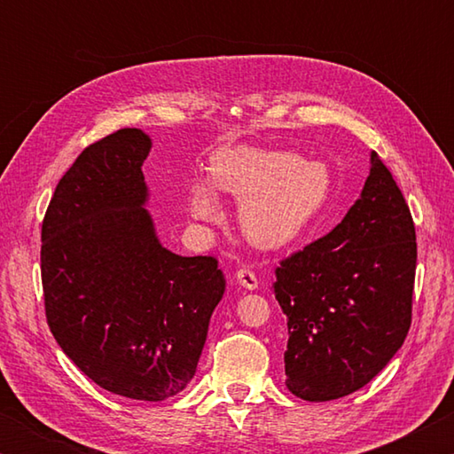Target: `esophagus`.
I'll return each instance as SVG.
<instances>
[{
    "label": "esophagus",
    "mask_w": 454,
    "mask_h": 454,
    "mask_svg": "<svg viewBox=\"0 0 454 454\" xmlns=\"http://www.w3.org/2000/svg\"><path fill=\"white\" fill-rule=\"evenodd\" d=\"M236 280L246 290H256L258 288V278H256V274L250 270V268H240V270L236 272Z\"/></svg>",
    "instance_id": "34e87169"
}]
</instances>
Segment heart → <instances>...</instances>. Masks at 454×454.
Wrapping results in <instances>:
<instances>
[{
	"label": "heart",
	"mask_w": 454,
	"mask_h": 454,
	"mask_svg": "<svg viewBox=\"0 0 454 454\" xmlns=\"http://www.w3.org/2000/svg\"><path fill=\"white\" fill-rule=\"evenodd\" d=\"M212 182L196 180L188 208L196 220L220 216L218 190L240 198V226L260 248H284L318 224L333 198V174L320 160H302L288 150L250 145L224 148L212 156Z\"/></svg>",
	"instance_id": "1"
}]
</instances>
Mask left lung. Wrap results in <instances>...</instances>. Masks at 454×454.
I'll list each match as a JSON object with an SVG mask.
<instances>
[{
  "mask_svg": "<svg viewBox=\"0 0 454 454\" xmlns=\"http://www.w3.org/2000/svg\"><path fill=\"white\" fill-rule=\"evenodd\" d=\"M414 270L411 210L371 152V174L340 224L276 268L290 393L326 403L371 382L409 333Z\"/></svg>",
  "mask_w": 454,
  "mask_h": 454,
  "instance_id": "obj_1",
  "label": "left lung"
}]
</instances>
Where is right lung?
I'll list each match as a JSON object with an SVG mask.
<instances>
[{
	"label": "right lung",
	"instance_id": "add662e5",
	"mask_svg": "<svg viewBox=\"0 0 454 454\" xmlns=\"http://www.w3.org/2000/svg\"><path fill=\"white\" fill-rule=\"evenodd\" d=\"M150 150L126 128L80 153L45 212L42 284L66 356L110 393L158 403L194 379L226 280L214 258L160 242L145 210Z\"/></svg>",
	"mask_w": 454,
	"mask_h": 454
}]
</instances>
